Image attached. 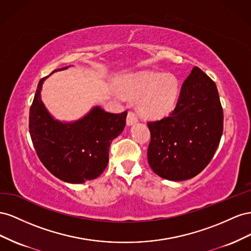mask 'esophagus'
<instances>
[{"label":"esophagus","mask_w":251,"mask_h":251,"mask_svg":"<svg viewBox=\"0 0 251 251\" xmlns=\"http://www.w3.org/2000/svg\"><path fill=\"white\" fill-rule=\"evenodd\" d=\"M138 122V117L133 111H129L127 114V119H126V123L128 126L133 125Z\"/></svg>","instance_id":"1"}]
</instances>
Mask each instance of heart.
<instances>
[{"instance_id":"b5f03b06","label":"heart","mask_w":251,"mask_h":251,"mask_svg":"<svg viewBox=\"0 0 251 251\" xmlns=\"http://www.w3.org/2000/svg\"><path fill=\"white\" fill-rule=\"evenodd\" d=\"M124 95L138 100V110L148 120L167 117L176 108L181 85L171 74L141 73L123 78L119 83Z\"/></svg>"}]
</instances>
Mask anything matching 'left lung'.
Listing matches in <instances>:
<instances>
[{
    "mask_svg": "<svg viewBox=\"0 0 251 251\" xmlns=\"http://www.w3.org/2000/svg\"><path fill=\"white\" fill-rule=\"evenodd\" d=\"M147 150L153 173L170 181L196 176L208 165L223 133V108L217 85L199 67L184 81L174 111L148 122Z\"/></svg>",
    "mask_w": 251,
    "mask_h": 251,
    "instance_id": "left-lung-1",
    "label": "left lung"
}]
</instances>
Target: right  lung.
<instances>
[{"label": "right lung", "instance_id": "right-lung-1", "mask_svg": "<svg viewBox=\"0 0 251 251\" xmlns=\"http://www.w3.org/2000/svg\"><path fill=\"white\" fill-rule=\"evenodd\" d=\"M49 75L39 82L29 111L35 152L49 173L64 182L81 184L94 180L107 167L110 144L123 131L127 111L110 113L96 106L75 122L56 121L41 100L42 85Z\"/></svg>", "mask_w": 251, "mask_h": 251}]
</instances>
